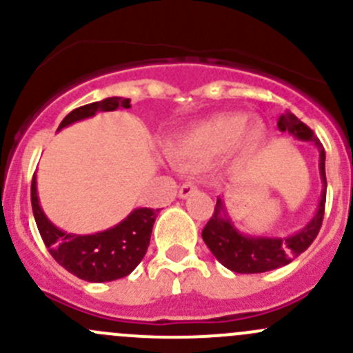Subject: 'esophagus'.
<instances>
[{
  "instance_id": "esophagus-1",
  "label": "esophagus",
  "mask_w": 353,
  "mask_h": 353,
  "mask_svg": "<svg viewBox=\"0 0 353 353\" xmlns=\"http://www.w3.org/2000/svg\"><path fill=\"white\" fill-rule=\"evenodd\" d=\"M198 191V188L194 186L193 183H184L183 186L179 188V198H188V196H191V194H194Z\"/></svg>"
}]
</instances>
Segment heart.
Masks as SVG:
<instances>
[{
  "instance_id": "obj_1",
  "label": "heart",
  "mask_w": 353,
  "mask_h": 353,
  "mask_svg": "<svg viewBox=\"0 0 353 353\" xmlns=\"http://www.w3.org/2000/svg\"><path fill=\"white\" fill-rule=\"evenodd\" d=\"M265 141V126L259 121H245L239 112L216 114L165 143L170 159L183 163H205L232 150L237 162H248Z\"/></svg>"
}]
</instances>
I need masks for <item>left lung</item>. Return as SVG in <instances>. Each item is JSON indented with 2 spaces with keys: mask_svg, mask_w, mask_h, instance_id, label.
I'll return each instance as SVG.
<instances>
[{
  "mask_svg": "<svg viewBox=\"0 0 353 353\" xmlns=\"http://www.w3.org/2000/svg\"><path fill=\"white\" fill-rule=\"evenodd\" d=\"M279 130L287 131L301 141H312L319 150V172H321V199L318 212L311 222L288 237H266V236H244L234 227L232 220L227 215L222 198H216L215 210L208 223L203 229L201 237L208 245L212 254L225 268L236 273H263L270 270L282 268L288 265L301 252H304L321 229L326 205V170H325V148L316 138L314 131L302 123L292 112L282 114L279 119Z\"/></svg>",
  "mask_w": 353,
  "mask_h": 353,
  "instance_id": "obj_1",
  "label": "left lung"
}]
</instances>
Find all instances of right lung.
<instances>
[{
    "label": "right lung",
    "mask_w": 353,
    "mask_h": 353,
    "mask_svg": "<svg viewBox=\"0 0 353 353\" xmlns=\"http://www.w3.org/2000/svg\"><path fill=\"white\" fill-rule=\"evenodd\" d=\"M117 108H131L130 99L109 97L77 108L61 121L58 131L77 121L95 116L99 110L108 112ZM30 199L37 229L52 258L78 279L97 283L123 279L140 265L150 244L152 229L159 213V210L137 208L112 229L90 236H77L63 232L44 215L39 205L35 174L32 177Z\"/></svg>",
    "instance_id": "obj_1"
}]
</instances>
